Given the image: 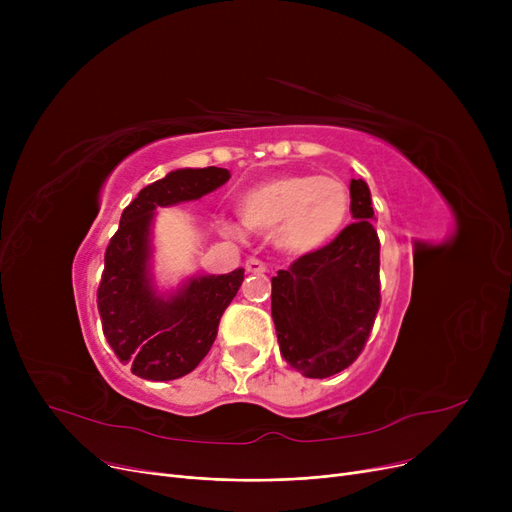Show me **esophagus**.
Returning <instances> with one entry per match:
<instances>
[{"mask_svg":"<svg viewBox=\"0 0 512 512\" xmlns=\"http://www.w3.org/2000/svg\"><path fill=\"white\" fill-rule=\"evenodd\" d=\"M245 267H247V272H249V274H263V272L267 270V265H265L261 259H257V257L247 259Z\"/></svg>","mask_w":512,"mask_h":512,"instance_id":"1","label":"esophagus"}]
</instances>
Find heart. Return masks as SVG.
<instances>
[{
	"instance_id": "1",
	"label": "heart",
	"mask_w": 512,
	"mask_h": 512,
	"mask_svg": "<svg viewBox=\"0 0 512 512\" xmlns=\"http://www.w3.org/2000/svg\"><path fill=\"white\" fill-rule=\"evenodd\" d=\"M240 220L257 234H272L288 255H307L328 247L346 226L351 191L338 176L284 174L263 180L240 197ZM238 236V226L220 224Z\"/></svg>"
}]
</instances>
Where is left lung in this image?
Listing matches in <instances>:
<instances>
[{
	"label": "left lung",
	"instance_id": "1",
	"mask_svg": "<svg viewBox=\"0 0 512 512\" xmlns=\"http://www.w3.org/2000/svg\"><path fill=\"white\" fill-rule=\"evenodd\" d=\"M348 224L328 247L272 278L280 353L305 378H330L361 355L380 309V238L365 180H351Z\"/></svg>",
	"mask_w": 512,
	"mask_h": 512
}]
</instances>
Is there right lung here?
Returning a JSON list of instances; mask_svg holds the SVG:
<instances>
[{
  "label": "right lung",
  "instance_id": "obj_1",
  "mask_svg": "<svg viewBox=\"0 0 512 512\" xmlns=\"http://www.w3.org/2000/svg\"><path fill=\"white\" fill-rule=\"evenodd\" d=\"M228 178L224 168H184L145 186L122 211L105 249L97 288L103 336L139 378L166 382L191 373L209 353L222 313L245 280V270L191 278L176 294L161 297L149 274L155 209L201 199Z\"/></svg>",
  "mask_w": 512,
  "mask_h": 512
}]
</instances>
